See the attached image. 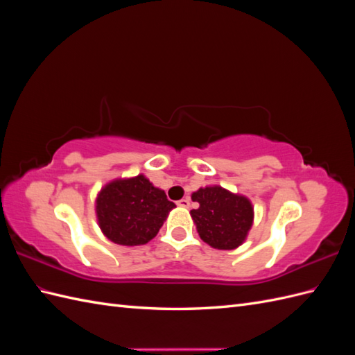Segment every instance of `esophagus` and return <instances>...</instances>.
Wrapping results in <instances>:
<instances>
[{"instance_id":"1","label":"esophagus","mask_w":355,"mask_h":355,"mask_svg":"<svg viewBox=\"0 0 355 355\" xmlns=\"http://www.w3.org/2000/svg\"><path fill=\"white\" fill-rule=\"evenodd\" d=\"M176 204H178V206H180V207H189L191 200H189V198H182V200H179Z\"/></svg>"}]
</instances>
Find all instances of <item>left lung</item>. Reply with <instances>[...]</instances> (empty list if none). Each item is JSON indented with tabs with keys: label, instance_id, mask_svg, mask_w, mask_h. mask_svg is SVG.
Instances as JSON below:
<instances>
[{
	"label": "left lung",
	"instance_id": "1",
	"mask_svg": "<svg viewBox=\"0 0 355 355\" xmlns=\"http://www.w3.org/2000/svg\"><path fill=\"white\" fill-rule=\"evenodd\" d=\"M200 204L191 210L202 241L214 249L232 250L239 247L253 223L252 202L245 197L231 194L222 187L200 188L192 194Z\"/></svg>",
	"mask_w": 355,
	"mask_h": 355
}]
</instances>
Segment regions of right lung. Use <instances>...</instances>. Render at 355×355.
<instances>
[{
    "instance_id": "right-lung-1",
    "label": "right lung",
    "mask_w": 355,
    "mask_h": 355,
    "mask_svg": "<svg viewBox=\"0 0 355 355\" xmlns=\"http://www.w3.org/2000/svg\"><path fill=\"white\" fill-rule=\"evenodd\" d=\"M173 207L166 192L142 175L111 182L96 200L102 232L121 245H142L153 240Z\"/></svg>"
}]
</instances>
